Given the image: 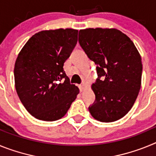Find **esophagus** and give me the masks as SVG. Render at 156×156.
<instances>
[{
	"instance_id": "34e87169",
	"label": "esophagus",
	"mask_w": 156,
	"mask_h": 156,
	"mask_svg": "<svg viewBox=\"0 0 156 156\" xmlns=\"http://www.w3.org/2000/svg\"><path fill=\"white\" fill-rule=\"evenodd\" d=\"M83 87H84V86H83V85H79V88H80V91H82V90H83Z\"/></svg>"
}]
</instances>
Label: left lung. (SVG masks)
Listing matches in <instances>:
<instances>
[{
  "instance_id": "obj_1",
  "label": "left lung",
  "mask_w": 156,
  "mask_h": 156,
  "mask_svg": "<svg viewBox=\"0 0 156 156\" xmlns=\"http://www.w3.org/2000/svg\"><path fill=\"white\" fill-rule=\"evenodd\" d=\"M79 43L97 66L91 89L94 104L88 109L96 120L114 122L131 109L141 85V57L133 41L114 28H89L79 32Z\"/></svg>"
}]
</instances>
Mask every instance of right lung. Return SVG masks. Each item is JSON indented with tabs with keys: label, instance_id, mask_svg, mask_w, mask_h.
Wrapping results in <instances>:
<instances>
[{
	"label": "right lung",
	"instance_id": "obj_1",
	"mask_svg": "<svg viewBox=\"0 0 156 156\" xmlns=\"http://www.w3.org/2000/svg\"><path fill=\"white\" fill-rule=\"evenodd\" d=\"M78 30H43L30 37L14 69L19 99L36 119L55 121L66 114L79 94L63 66L77 43Z\"/></svg>",
	"mask_w": 156,
	"mask_h": 156
}]
</instances>
